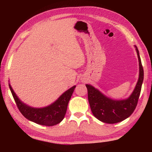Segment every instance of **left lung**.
<instances>
[{
	"instance_id": "8db88e82",
	"label": "left lung",
	"mask_w": 152,
	"mask_h": 152,
	"mask_svg": "<svg viewBox=\"0 0 152 152\" xmlns=\"http://www.w3.org/2000/svg\"><path fill=\"white\" fill-rule=\"evenodd\" d=\"M134 48L138 58L139 77L134 90L128 98L122 99H112L93 86L86 85L92 113L100 121L107 124L120 122L130 117L136 107L143 82L144 72L139 50L136 45Z\"/></svg>"
}]
</instances>
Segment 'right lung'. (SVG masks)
I'll list each match as a JSON object with an SVG mask.
<instances>
[{
    "label": "right lung",
    "mask_w": 152,
    "mask_h": 152,
    "mask_svg": "<svg viewBox=\"0 0 152 152\" xmlns=\"http://www.w3.org/2000/svg\"><path fill=\"white\" fill-rule=\"evenodd\" d=\"M9 86L17 107L23 115L30 121L46 126L56 125L63 120L68 102L76 87V86L70 87L50 104L44 107L35 108L23 102L18 98L10 83Z\"/></svg>",
    "instance_id": "1"
}]
</instances>
